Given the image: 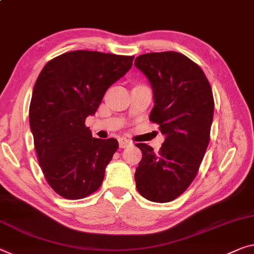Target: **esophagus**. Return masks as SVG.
Wrapping results in <instances>:
<instances>
[{
    "label": "esophagus",
    "instance_id": "obj_1",
    "mask_svg": "<svg viewBox=\"0 0 254 254\" xmlns=\"http://www.w3.org/2000/svg\"><path fill=\"white\" fill-rule=\"evenodd\" d=\"M132 144L131 140L127 139V138H119V147L120 149H125V147L130 146Z\"/></svg>",
    "mask_w": 254,
    "mask_h": 254
}]
</instances>
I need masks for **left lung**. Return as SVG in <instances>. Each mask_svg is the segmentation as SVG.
Masks as SVG:
<instances>
[{"label": "left lung", "mask_w": 254, "mask_h": 254, "mask_svg": "<svg viewBox=\"0 0 254 254\" xmlns=\"http://www.w3.org/2000/svg\"><path fill=\"white\" fill-rule=\"evenodd\" d=\"M135 65L153 89L150 120L166 136L159 152L145 143L136 144L143 154L136 187L147 200L165 203L184 193L196 177L210 142L212 89L203 70L174 51L142 54Z\"/></svg>", "instance_id": "8db88e82"}]
</instances>
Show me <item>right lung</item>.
<instances>
[{"instance_id":"obj_1","label":"right lung","mask_w":254,"mask_h":254,"mask_svg":"<svg viewBox=\"0 0 254 254\" xmlns=\"http://www.w3.org/2000/svg\"><path fill=\"white\" fill-rule=\"evenodd\" d=\"M134 57L71 51L42 69L33 89L29 125L38 163L54 192L69 200L100 189L118 149L115 138H94L85 126L107 89L131 68Z\"/></svg>"}]
</instances>
